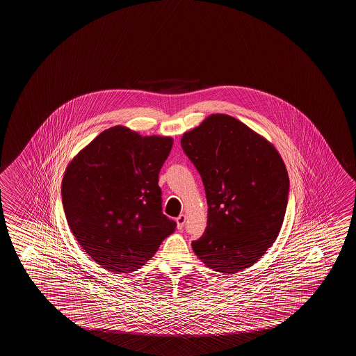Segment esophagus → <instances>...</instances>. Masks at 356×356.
Instances as JSON below:
<instances>
[{"label": "esophagus", "mask_w": 356, "mask_h": 356, "mask_svg": "<svg viewBox=\"0 0 356 356\" xmlns=\"http://www.w3.org/2000/svg\"><path fill=\"white\" fill-rule=\"evenodd\" d=\"M176 222H177V228L182 229L184 226H185V222H186V216L184 215V213H181V215L176 218Z\"/></svg>", "instance_id": "1"}]
</instances>
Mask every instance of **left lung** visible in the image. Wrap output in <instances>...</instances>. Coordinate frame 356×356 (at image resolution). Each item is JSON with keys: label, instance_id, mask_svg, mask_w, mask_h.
<instances>
[{"label": "left lung", "instance_id": "1", "mask_svg": "<svg viewBox=\"0 0 356 356\" xmlns=\"http://www.w3.org/2000/svg\"><path fill=\"white\" fill-rule=\"evenodd\" d=\"M181 146L207 198V227L195 254L216 272L236 274L262 258L280 234L289 177L272 143L227 114L186 131Z\"/></svg>", "mask_w": 356, "mask_h": 356}]
</instances>
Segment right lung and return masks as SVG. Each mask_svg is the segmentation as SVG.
<instances>
[{
	"mask_svg": "<svg viewBox=\"0 0 356 356\" xmlns=\"http://www.w3.org/2000/svg\"><path fill=\"white\" fill-rule=\"evenodd\" d=\"M170 136H141L117 125L76 154L62 180L65 218L102 268L129 273L144 266L176 222L163 213L159 172Z\"/></svg>",
	"mask_w": 356,
	"mask_h": 356,
	"instance_id": "add662e5",
	"label": "right lung"
}]
</instances>
